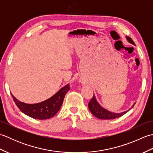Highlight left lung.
<instances>
[{"mask_svg": "<svg viewBox=\"0 0 153 153\" xmlns=\"http://www.w3.org/2000/svg\"><path fill=\"white\" fill-rule=\"evenodd\" d=\"M127 40H128L129 43L134 44V42L133 41V40L129 37H126ZM134 105L132 106L131 108L134 107ZM88 106H89V109L93 114V115L97 117V118L99 119H102V120H112V119H115L117 118H119V117H121L123 114H125L126 113L128 112V110L127 111L123 112L121 113H114L111 112L105 109L104 108L100 106L98 102L97 101V100L95 99V95H93L92 99H91L90 102L88 104Z\"/></svg>", "mask_w": 153, "mask_h": 153, "instance_id": "8db88e82", "label": "left lung"}]
</instances>
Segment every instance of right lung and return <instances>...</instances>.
<instances>
[{
	"instance_id": "obj_1",
	"label": "right lung",
	"mask_w": 153,
	"mask_h": 153,
	"mask_svg": "<svg viewBox=\"0 0 153 153\" xmlns=\"http://www.w3.org/2000/svg\"><path fill=\"white\" fill-rule=\"evenodd\" d=\"M70 85L63 87L51 98L39 103L26 104L20 102L11 93L13 100L18 108L25 114L35 119L47 120L54 116L62 105L64 97L70 90Z\"/></svg>"
}]
</instances>
